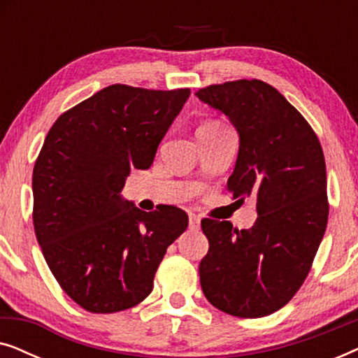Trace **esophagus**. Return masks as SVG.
<instances>
[{"instance_id": "esophagus-1", "label": "esophagus", "mask_w": 358, "mask_h": 358, "mask_svg": "<svg viewBox=\"0 0 358 358\" xmlns=\"http://www.w3.org/2000/svg\"><path fill=\"white\" fill-rule=\"evenodd\" d=\"M189 228L190 229H199L200 228V218L197 215H190L189 217Z\"/></svg>"}]
</instances>
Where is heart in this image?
Wrapping results in <instances>:
<instances>
[{
	"instance_id": "heart-1",
	"label": "heart",
	"mask_w": 358,
	"mask_h": 358,
	"mask_svg": "<svg viewBox=\"0 0 358 358\" xmlns=\"http://www.w3.org/2000/svg\"><path fill=\"white\" fill-rule=\"evenodd\" d=\"M222 124H218V122H205V124H202L199 127L197 131H205V130H217V129H222Z\"/></svg>"
}]
</instances>
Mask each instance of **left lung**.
Segmentation results:
<instances>
[{"label":"left lung","instance_id":"8db88e82","mask_svg":"<svg viewBox=\"0 0 358 358\" xmlns=\"http://www.w3.org/2000/svg\"><path fill=\"white\" fill-rule=\"evenodd\" d=\"M229 119L239 135L228 190L256 202L249 229L203 218L208 252L199 266L203 295L238 317L268 316L292 300L324 236L326 163L300 112L267 83L238 80L195 92Z\"/></svg>","mask_w":358,"mask_h":358}]
</instances>
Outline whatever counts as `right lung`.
I'll use <instances>...</instances> for the list:
<instances>
[{
	"instance_id": "add662e5",
	"label": "right lung",
	"mask_w": 358,
	"mask_h": 358,
	"mask_svg": "<svg viewBox=\"0 0 358 358\" xmlns=\"http://www.w3.org/2000/svg\"><path fill=\"white\" fill-rule=\"evenodd\" d=\"M190 90L107 86L58 117L34 166V229L63 292L91 313L138 305L184 210L143 212L122 199L131 169H148Z\"/></svg>"
}]
</instances>
